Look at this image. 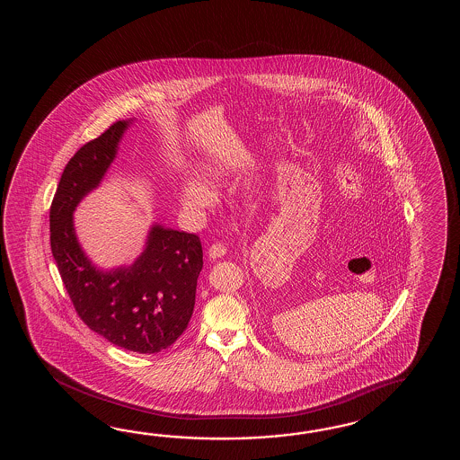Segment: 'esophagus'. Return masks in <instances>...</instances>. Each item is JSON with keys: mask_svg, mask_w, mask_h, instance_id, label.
<instances>
[{"mask_svg": "<svg viewBox=\"0 0 460 460\" xmlns=\"http://www.w3.org/2000/svg\"><path fill=\"white\" fill-rule=\"evenodd\" d=\"M226 253V248L224 243H214L210 248H208V256H210V258H214V260H217V258H222Z\"/></svg>", "mask_w": 460, "mask_h": 460, "instance_id": "1", "label": "esophagus"}]
</instances>
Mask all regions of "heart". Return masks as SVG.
Masks as SVG:
<instances>
[{
	"instance_id": "1",
	"label": "heart",
	"mask_w": 460,
	"mask_h": 460,
	"mask_svg": "<svg viewBox=\"0 0 460 460\" xmlns=\"http://www.w3.org/2000/svg\"><path fill=\"white\" fill-rule=\"evenodd\" d=\"M181 196H182V202L194 210H206L214 204V194L196 177H189L182 182Z\"/></svg>"
}]
</instances>
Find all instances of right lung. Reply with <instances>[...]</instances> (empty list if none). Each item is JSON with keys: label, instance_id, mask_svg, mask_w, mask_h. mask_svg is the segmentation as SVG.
Segmentation results:
<instances>
[{"label": "right lung", "instance_id": "add662e5", "mask_svg": "<svg viewBox=\"0 0 460 460\" xmlns=\"http://www.w3.org/2000/svg\"><path fill=\"white\" fill-rule=\"evenodd\" d=\"M129 123H113L67 163L50 206V250L88 329L129 352L157 353L176 342L194 313L204 264L200 238L153 226L135 263L102 271L80 248L72 217L78 202L102 182Z\"/></svg>", "mask_w": 460, "mask_h": 460}]
</instances>
